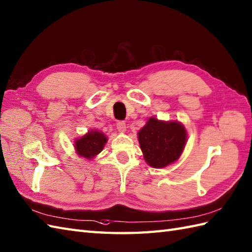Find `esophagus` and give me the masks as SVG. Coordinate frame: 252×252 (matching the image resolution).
Here are the masks:
<instances>
[{
	"label": "esophagus",
	"mask_w": 252,
	"mask_h": 252,
	"mask_svg": "<svg viewBox=\"0 0 252 252\" xmlns=\"http://www.w3.org/2000/svg\"><path fill=\"white\" fill-rule=\"evenodd\" d=\"M117 128H118V131L121 133H125L126 131V125L125 121H119L118 124H117Z\"/></svg>",
	"instance_id": "34e87169"
}]
</instances>
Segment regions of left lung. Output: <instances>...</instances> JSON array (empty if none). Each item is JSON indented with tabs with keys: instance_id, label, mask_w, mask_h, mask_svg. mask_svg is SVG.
Returning a JSON list of instances; mask_svg holds the SVG:
<instances>
[{
	"instance_id": "left-lung-1",
	"label": "left lung",
	"mask_w": 252,
	"mask_h": 252,
	"mask_svg": "<svg viewBox=\"0 0 252 252\" xmlns=\"http://www.w3.org/2000/svg\"><path fill=\"white\" fill-rule=\"evenodd\" d=\"M146 163L151 167L164 168L178 161L186 147L188 134L177 120L164 121L150 117L137 133Z\"/></svg>"
}]
</instances>
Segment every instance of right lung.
<instances>
[{
	"mask_svg": "<svg viewBox=\"0 0 252 252\" xmlns=\"http://www.w3.org/2000/svg\"><path fill=\"white\" fill-rule=\"evenodd\" d=\"M107 136L96 128L88 131L85 135L76 138L74 142L75 153L77 156L85 158L86 160H93L104 149L107 143Z\"/></svg>",
	"mask_w": 252,
	"mask_h": 252,
	"instance_id": "right-lung-1",
	"label": "right lung"
}]
</instances>
